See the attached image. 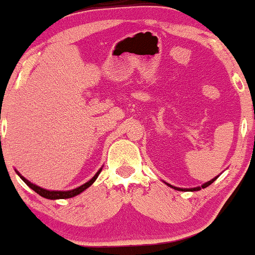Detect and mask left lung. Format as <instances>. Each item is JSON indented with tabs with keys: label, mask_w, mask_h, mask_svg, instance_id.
<instances>
[{
	"label": "left lung",
	"mask_w": 255,
	"mask_h": 255,
	"mask_svg": "<svg viewBox=\"0 0 255 255\" xmlns=\"http://www.w3.org/2000/svg\"><path fill=\"white\" fill-rule=\"evenodd\" d=\"M218 177V176H217ZM217 177H215V178H212V180H210L209 181V182H206V183H204L203 184V186H201V187H195V188H188V189H186V188H178V187H174V186H171V184H169V183H166V184H168V186L169 187H171V188H174V189H177V191H191V192H194V191H200V189L201 188H206V187H209L210 186V184H211V183H213V182H215V181L216 180H217Z\"/></svg>",
	"instance_id": "left-lung-1"
}]
</instances>
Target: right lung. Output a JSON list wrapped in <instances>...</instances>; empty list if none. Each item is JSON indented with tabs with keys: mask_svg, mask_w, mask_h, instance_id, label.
<instances>
[{
	"mask_svg": "<svg viewBox=\"0 0 255 255\" xmlns=\"http://www.w3.org/2000/svg\"><path fill=\"white\" fill-rule=\"evenodd\" d=\"M101 171H102V168L99 169V170L97 171V174H96L95 176L91 178L90 181H87L86 183H84L83 186L78 187V188L71 189V191H48V189H44V188H42V187H38V186H36V184L31 183L30 181L26 180V178H25L24 176H21V175H20L17 171H16V174L19 175L20 178H21V180L24 181V182H25L26 184H27V186L30 187L31 189H33V191L36 192L37 194H39L40 197H43V198H45V199H51V200H56V199H68V198H73V197H75V195L80 194L81 192H84L85 189L89 188L91 184L95 182L96 178L98 177L99 174H101Z\"/></svg>",
	"mask_w": 255,
	"mask_h": 255,
	"instance_id": "1",
	"label": "right lung"
}]
</instances>
